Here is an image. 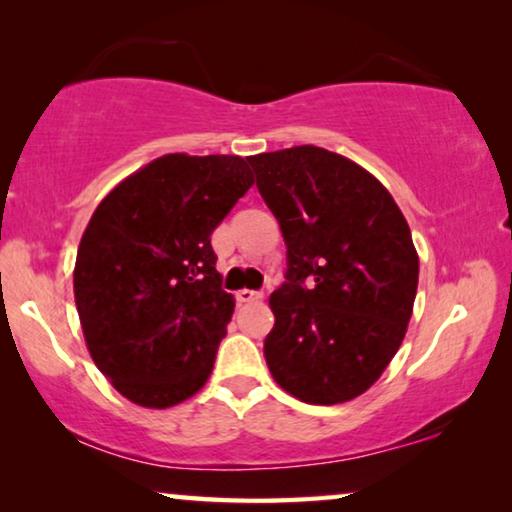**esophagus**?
Returning <instances> with one entry per match:
<instances>
[{"mask_svg":"<svg viewBox=\"0 0 512 512\" xmlns=\"http://www.w3.org/2000/svg\"><path fill=\"white\" fill-rule=\"evenodd\" d=\"M262 292H255V289H239L236 292V301L239 303H253V301H259L262 299Z\"/></svg>","mask_w":512,"mask_h":512,"instance_id":"1","label":"esophagus"}]
</instances>
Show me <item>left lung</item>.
I'll return each instance as SVG.
<instances>
[{"label": "left lung", "instance_id": "obj_1", "mask_svg": "<svg viewBox=\"0 0 512 512\" xmlns=\"http://www.w3.org/2000/svg\"><path fill=\"white\" fill-rule=\"evenodd\" d=\"M287 246V282L264 356L276 384L308 404L368 391L398 354L414 312L418 253L377 177L329 149L250 156Z\"/></svg>", "mask_w": 512, "mask_h": 512}]
</instances>
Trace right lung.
Wrapping results in <instances>:
<instances>
[{"mask_svg": "<svg viewBox=\"0 0 512 512\" xmlns=\"http://www.w3.org/2000/svg\"><path fill=\"white\" fill-rule=\"evenodd\" d=\"M255 183L241 156L167 154L117 183L80 239L75 305L96 368L140 407L193 398L234 312L211 232Z\"/></svg>", "mask_w": 512, "mask_h": 512, "instance_id": "add662e5", "label": "right lung"}]
</instances>
